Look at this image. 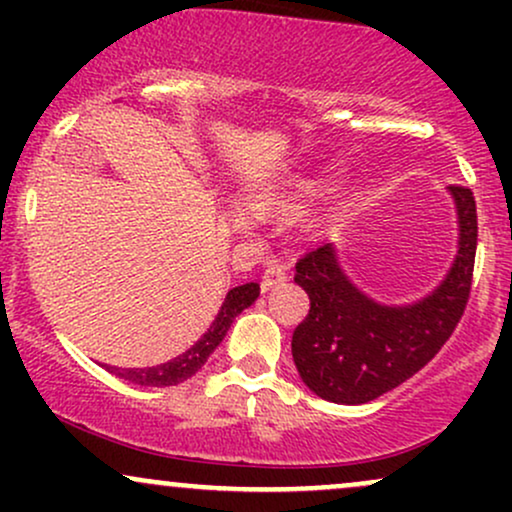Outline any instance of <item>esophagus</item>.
<instances>
[{"mask_svg":"<svg viewBox=\"0 0 512 512\" xmlns=\"http://www.w3.org/2000/svg\"><path fill=\"white\" fill-rule=\"evenodd\" d=\"M286 279H289V274H286L284 264H279L276 260H272V262L267 264V269H264V274H262V291L274 289V286L284 284Z\"/></svg>","mask_w":512,"mask_h":512,"instance_id":"obj_1","label":"esophagus"}]
</instances>
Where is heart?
<instances>
[{
	"label": "heart",
	"instance_id": "heart-1",
	"mask_svg": "<svg viewBox=\"0 0 512 512\" xmlns=\"http://www.w3.org/2000/svg\"><path fill=\"white\" fill-rule=\"evenodd\" d=\"M327 185H330L327 173H291L274 185L264 187L260 199L269 207L289 209L315 199L320 192H325Z\"/></svg>",
	"mask_w": 512,
	"mask_h": 512
}]
</instances>
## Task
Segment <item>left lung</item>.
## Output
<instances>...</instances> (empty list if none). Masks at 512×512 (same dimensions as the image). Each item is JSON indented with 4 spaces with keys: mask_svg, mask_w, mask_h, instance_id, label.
Masks as SVG:
<instances>
[{
    "mask_svg": "<svg viewBox=\"0 0 512 512\" xmlns=\"http://www.w3.org/2000/svg\"><path fill=\"white\" fill-rule=\"evenodd\" d=\"M460 240L448 276L411 305L375 303L342 272L332 243L305 252L296 281L310 310L291 339L293 363L317 397L366 404L395 390L443 349L467 308L477 255V204L469 187L450 185Z\"/></svg>",
    "mask_w": 512,
    "mask_h": 512,
    "instance_id": "left-lung-1",
    "label": "left lung"
}]
</instances>
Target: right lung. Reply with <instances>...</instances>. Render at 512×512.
<instances>
[{
	"mask_svg": "<svg viewBox=\"0 0 512 512\" xmlns=\"http://www.w3.org/2000/svg\"><path fill=\"white\" fill-rule=\"evenodd\" d=\"M257 296H260V284H255V281L236 286V289L226 293V298H223L219 310H216V317L214 322H211L209 330L204 332L202 337H199L197 342L185 351V354H180L178 358H170V361L154 368H125V370L113 368L110 373L120 375V378H125L134 385H146V387H168V385L185 383L187 378H192V375L207 363V358L214 354L216 346L223 342L226 332L231 330L233 320H236L245 308H250V305L257 301Z\"/></svg>",
	"mask_w": 512,
	"mask_h": 512,
	"instance_id": "add662e5",
	"label": "right lung"
}]
</instances>
